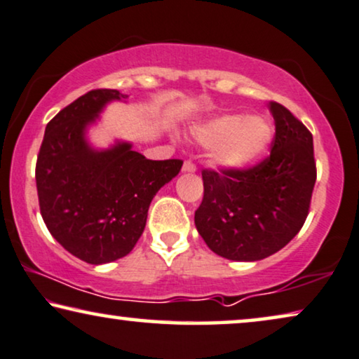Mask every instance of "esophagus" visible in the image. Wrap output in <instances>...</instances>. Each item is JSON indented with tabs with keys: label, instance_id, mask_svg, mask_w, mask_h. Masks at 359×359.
<instances>
[{
	"label": "esophagus",
	"instance_id": "34e87169",
	"mask_svg": "<svg viewBox=\"0 0 359 359\" xmlns=\"http://www.w3.org/2000/svg\"><path fill=\"white\" fill-rule=\"evenodd\" d=\"M182 170H184V172H187V174H191V172H195V170H196V165L191 163V161H185L184 165H182Z\"/></svg>",
	"mask_w": 359,
	"mask_h": 359
}]
</instances>
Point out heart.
Segmentation results:
<instances>
[{
    "instance_id": "b5f03b06",
    "label": "heart",
    "mask_w": 359,
    "mask_h": 359,
    "mask_svg": "<svg viewBox=\"0 0 359 359\" xmlns=\"http://www.w3.org/2000/svg\"><path fill=\"white\" fill-rule=\"evenodd\" d=\"M190 133L196 143L210 148V161L215 168L239 172L264 158L275 130L262 115L224 114L194 125Z\"/></svg>"
}]
</instances>
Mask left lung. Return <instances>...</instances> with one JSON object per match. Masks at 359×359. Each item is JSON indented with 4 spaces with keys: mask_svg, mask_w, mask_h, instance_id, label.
<instances>
[{
    "mask_svg": "<svg viewBox=\"0 0 359 359\" xmlns=\"http://www.w3.org/2000/svg\"><path fill=\"white\" fill-rule=\"evenodd\" d=\"M270 158L255 168L203 170V201L195 226L215 254L257 262L281 250L304 224L316 184L312 135L278 102Z\"/></svg>",
    "mask_w": 359,
    "mask_h": 359,
    "instance_id": "left-lung-1",
    "label": "left lung"
}]
</instances>
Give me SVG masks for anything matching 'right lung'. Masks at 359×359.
Returning <instances> with one entry per match:
<instances>
[{
    "instance_id": "right-lung-1",
    "label": "right lung",
    "mask_w": 359,
    "mask_h": 359,
    "mask_svg": "<svg viewBox=\"0 0 359 359\" xmlns=\"http://www.w3.org/2000/svg\"><path fill=\"white\" fill-rule=\"evenodd\" d=\"M128 99L95 89L55 115L45 128L35 168L40 213L55 239L78 259L102 265L128 255L143 234L161 187L182 161H151L130 141L94 148L88 131L105 105Z\"/></svg>"
}]
</instances>
